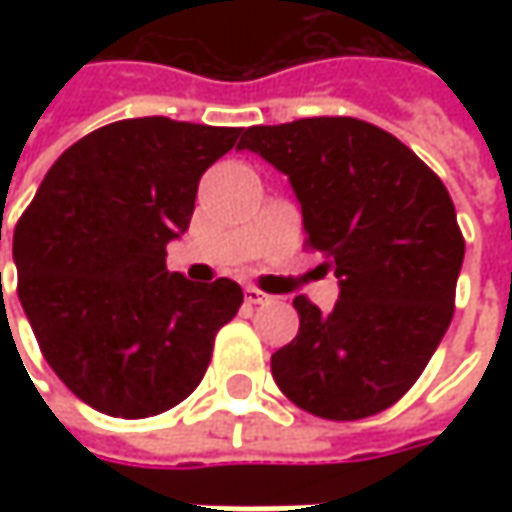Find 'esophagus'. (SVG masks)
<instances>
[{"label":"esophagus","instance_id":"esophagus-1","mask_svg":"<svg viewBox=\"0 0 512 512\" xmlns=\"http://www.w3.org/2000/svg\"><path fill=\"white\" fill-rule=\"evenodd\" d=\"M245 302L247 305H265V302H270V296H267V293H262L259 287L247 285L245 287Z\"/></svg>","mask_w":512,"mask_h":512}]
</instances>
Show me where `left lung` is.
Returning a JSON list of instances; mask_svg holds the SVG:
<instances>
[{"label":"left lung","mask_w":512,"mask_h":512,"mask_svg":"<svg viewBox=\"0 0 512 512\" xmlns=\"http://www.w3.org/2000/svg\"><path fill=\"white\" fill-rule=\"evenodd\" d=\"M253 150L285 173L307 242L339 279L330 313L296 296L299 333L270 373L302 410L353 422L399 402L453 319L464 239L442 179L393 133L316 116L247 128Z\"/></svg>","instance_id":"8db88e82"}]
</instances>
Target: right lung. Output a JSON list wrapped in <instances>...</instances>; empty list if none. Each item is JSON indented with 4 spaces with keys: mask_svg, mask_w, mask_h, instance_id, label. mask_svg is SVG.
Segmentation results:
<instances>
[{
    "mask_svg": "<svg viewBox=\"0 0 512 512\" xmlns=\"http://www.w3.org/2000/svg\"><path fill=\"white\" fill-rule=\"evenodd\" d=\"M242 128L125 119L70 145L13 230L19 302L53 373L99 413L148 419L202 382L242 305L230 279L190 282L165 247L199 179Z\"/></svg>",
    "mask_w": 512,
    "mask_h": 512,
    "instance_id": "1",
    "label": "right lung"
}]
</instances>
